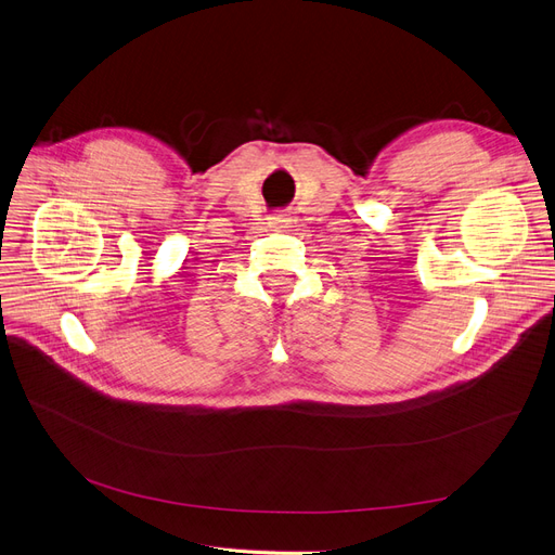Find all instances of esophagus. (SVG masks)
Listing matches in <instances>:
<instances>
[{
    "label": "esophagus",
    "mask_w": 555,
    "mask_h": 555,
    "mask_svg": "<svg viewBox=\"0 0 555 555\" xmlns=\"http://www.w3.org/2000/svg\"><path fill=\"white\" fill-rule=\"evenodd\" d=\"M287 224H291V218H287V215H283V212L270 215V227H274V229H285Z\"/></svg>",
    "instance_id": "1"
}]
</instances>
